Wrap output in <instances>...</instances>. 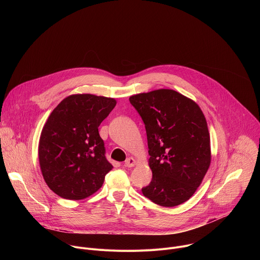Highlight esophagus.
I'll return each mask as SVG.
<instances>
[{"label":"esophagus","instance_id":"1","mask_svg":"<svg viewBox=\"0 0 260 260\" xmlns=\"http://www.w3.org/2000/svg\"><path fill=\"white\" fill-rule=\"evenodd\" d=\"M136 165V160L133 157H128L125 161H124V166L126 168H133Z\"/></svg>","mask_w":260,"mask_h":260}]
</instances>
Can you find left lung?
Segmentation results:
<instances>
[{
	"label": "left lung",
	"instance_id": "8db88e82",
	"mask_svg": "<svg viewBox=\"0 0 260 260\" xmlns=\"http://www.w3.org/2000/svg\"><path fill=\"white\" fill-rule=\"evenodd\" d=\"M146 128L150 184L143 194L162 207L188 201L211 164L210 135L203 111L192 100L172 89L129 98Z\"/></svg>",
	"mask_w": 260,
	"mask_h": 260
}]
</instances>
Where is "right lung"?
<instances>
[{
  "instance_id": "obj_1",
  "label": "right lung",
  "mask_w": 260,
  "mask_h": 260,
  "mask_svg": "<svg viewBox=\"0 0 260 260\" xmlns=\"http://www.w3.org/2000/svg\"><path fill=\"white\" fill-rule=\"evenodd\" d=\"M115 106L111 98L72 94L49 115L40 137L39 162L48 187L60 198L77 201L93 194L113 169L99 126Z\"/></svg>"
}]
</instances>
